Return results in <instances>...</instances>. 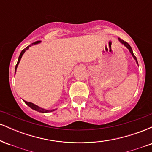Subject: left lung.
Instances as JSON below:
<instances>
[{"mask_svg": "<svg viewBox=\"0 0 152 152\" xmlns=\"http://www.w3.org/2000/svg\"><path fill=\"white\" fill-rule=\"evenodd\" d=\"M118 41H119V42L121 43V44L124 45V46H126V48H127V49H129V52H130V53L132 54V56H133L134 59V60L136 61V63H137V65H138V61H137V58H136V56H135L134 55V53H133V50H132V48H131L130 45L128 43H126V41H123V40H121V38H118ZM138 66H139V65H138Z\"/></svg>", "mask_w": 152, "mask_h": 152, "instance_id": "obj_1", "label": "left lung"}]
</instances>
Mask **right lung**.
<instances>
[{
  "mask_svg": "<svg viewBox=\"0 0 152 152\" xmlns=\"http://www.w3.org/2000/svg\"><path fill=\"white\" fill-rule=\"evenodd\" d=\"M41 41H36V42L33 43L32 44L29 45L28 46H27V47H26V48H24V49L21 52H20V56H19V57H18V62H17V64H16V66H15V72H16V69H17V67H18V64H19V63H20V59H21V58H22V56L23 55V53H25V52L26 51V50H27L28 49V48H29V47H31V46H34V45L38 44V43H41ZM24 102H25L26 104H27V105L29 106V107H31V109H34V110H35V111H38V112H41V113H48V112H50V111H54V110H56V109L47 110V109H43V108H41V107H39V106H38L36 105V104H33V103H31V102H26V101H24Z\"/></svg>",
  "mask_w": 152,
  "mask_h": 152,
  "instance_id": "1",
  "label": "right lung"
}]
</instances>
